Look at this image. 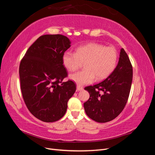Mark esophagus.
<instances>
[{"label":"esophagus","mask_w":155,"mask_h":155,"mask_svg":"<svg viewBox=\"0 0 155 155\" xmlns=\"http://www.w3.org/2000/svg\"><path fill=\"white\" fill-rule=\"evenodd\" d=\"M83 89V88L81 87V86H79V85H77V88L76 90L77 91H82Z\"/></svg>","instance_id":"1"}]
</instances>
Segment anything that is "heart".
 Listing matches in <instances>:
<instances>
[{
  "label": "heart",
  "instance_id": "1",
  "mask_svg": "<svg viewBox=\"0 0 155 155\" xmlns=\"http://www.w3.org/2000/svg\"><path fill=\"white\" fill-rule=\"evenodd\" d=\"M117 50L112 46L91 43L79 46L75 52L64 51L62 62L69 71H75L83 63L84 70L70 76V78L78 85L91 83L107 78L113 72L118 62Z\"/></svg>",
  "mask_w": 155,
  "mask_h": 155
}]
</instances>
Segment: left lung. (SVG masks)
<instances>
[{
    "mask_svg": "<svg viewBox=\"0 0 155 155\" xmlns=\"http://www.w3.org/2000/svg\"><path fill=\"white\" fill-rule=\"evenodd\" d=\"M133 80V67L121 48L118 65L105 80L85 87L90 97L84 103L87 115L97 122L105 123L116 118L127 102Z\"/></svg>",
    "mask_w": 155,
    "mask_h": 155,
    "instance_id": "left-lung-1",
    "label": "left lung"
}]
</instances>
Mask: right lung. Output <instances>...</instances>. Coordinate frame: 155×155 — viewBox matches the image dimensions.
I'll use <instances>...</instances> for the list:
<instances>
[{
	"label": "right lung",
	"instance_id": "1",
	"mask_svg": "<svg viewBox=\"0 0 155 155\" xmlns=\"http://www.w3.org/2000/svg\"><path fill=\"white\" fill-rule=\"evenodd\" d=\"M70 47L66 36H40L28 49L19 65L21 90L28 109L45 122H54L64 115L67 103L76 90L62 62Z\"/></svg>",
	"mask_w": 155,
	"mask_h": 155
}]
</instances>
